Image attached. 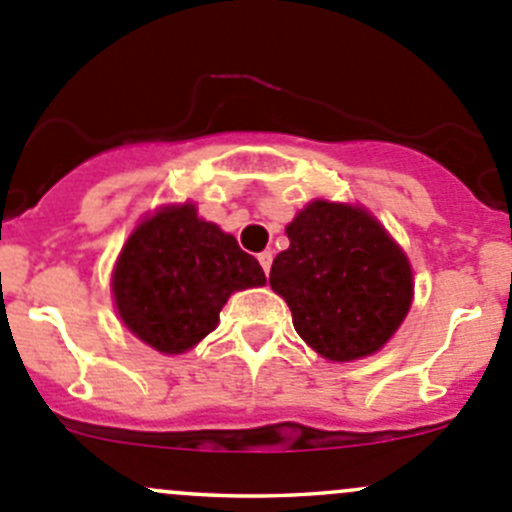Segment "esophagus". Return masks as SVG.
Instances as JSON below:
<instances>
[{
  "mask_svg": "<svg viewBox=\"0 0 512 512\" xmlns=\"http://www.w3.org/2000/svg\"><path fill=\"white\" fill-rule=\"evenodd\" d=\"M258 263H261L263 273H266V276H268V271H271V263H273L271 251H261V254H258Z\"/></svg>",
  "mask_w": 512,
  "mask_h": 512,
  "instance_id": "esophagus-1",
  "label": "esophagus"
}]
</instances>
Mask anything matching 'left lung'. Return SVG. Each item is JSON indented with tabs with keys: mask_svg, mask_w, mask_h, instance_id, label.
Returning a JSON list of instances; mask_svg holds the SVG:
<instances>
[{
	"mask_svg": "<svg viewBox=\"0 0 512 512\" xmlns=\"http://www.w3.org/2000/svg\"><path fill=\"white\" fill-rule=\"evenodd\" d=\"M288 246L268 283L293 328L316 353L353 361L396 333L413 298V273L396 241L368 211L313 201L288 224Z\"/></svg>",
	"mask_w": 512,
	"mask_h": 512,
	"instance_id": "left-lung-1",
	"label": "left lung"
}]
</instances>
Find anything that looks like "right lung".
Masks as SVG:
<instances>
[{"label":"right lung","mask_w":512,"mask_h":512,"mask_svg":"<svg viewBox=\"0 0 512 512\" xmlns=\"http://www.w3.org/2000/svg\"><path fill=\"white\" fill-rule=\"evenodd\" d=\"M263 283L256 258L184 204L136 226L111 291L131 333L161 353H184L214 331L231 293Z\"/></svg>","instance_id":"obj_1"}]
</instances>
